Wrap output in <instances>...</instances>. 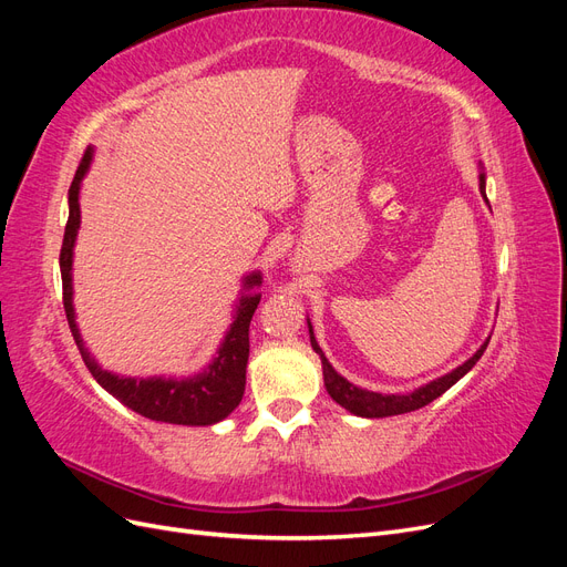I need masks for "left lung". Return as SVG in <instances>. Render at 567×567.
<instances>
[{"mask_svg":"<svg viewBox=\"0 0 567 567\" xmlns=\"http://www.w3.org/2000/svg\"><path fill=\"white\" fill-rule=\"evenodd\" d=\"M480 194L485 196V173H480ZM487 200V196H485ZM307 329H310V340H312V348L315 352L321 357V367H323V385L329 390L331 398L340 404L346 406L350 414L354 416H364V419H383V416H398V414H406V411H416L425 404H431L433 400H437L442 392H447L456 381H461L463 375H466L475 364L477 359L483 357V352L489 346V338L480 346V350L466 359L461 367H456L454 371L440 375V379L425 383L421 388H416L414 392H406V394H383V392H371V390H362L352 385L348 379H342V375L329 364V359L323 357L319 342L315 338L312 331V321L307 319Z\"/></svg>","mask_w":567,"mask_h":567,"instance_id":"obj_1","label":"left lung"}]
</instances>
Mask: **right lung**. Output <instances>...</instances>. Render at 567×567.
<instances>
[{
  "instance_id": "right-lung-1",
  "label": "right lung",
  "mask_w": 567,
  "mask_h": 567,
  "mask_svg": "<svg viewBox=\"0 0 567 567\" xmlns=\"http://www.w3.org/2000/svg\"><path fill=\"white\" fill-rule=\"evenodd\" d=\"M92 156V148L84 151L75 179L71 188H68V225L59 257L63 279V310L84 364H87L90 373L101 388L109 390L115 400H120L125 406L136 411V414H142L151 421L177 425H213L221 419H227L238 406V402H241L246 390V364L250 354L248 329L257 305H260V293H252V288L262 284L260 271H252L246 277V293L238 300L234 323L229 326L225 340H221L217 357L205 371L192 375V379H163V375H153V379H130V375H117L101 369L96 359L90 354V350L84 348L73 310V248L80 229L78 198L80 182L87 175Z\"/></svg>"
}]
</instances>
